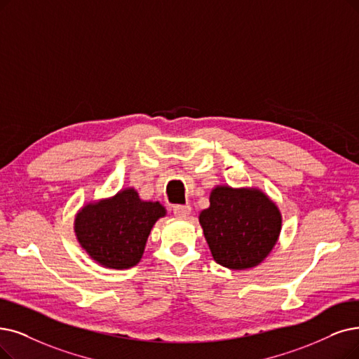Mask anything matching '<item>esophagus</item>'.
Returning <instances> with one entry per match:
<instances>
[{
    "instance_id": "obj_1",
    "label": "esophagus",
    "mask_w": 359,
    "mask_h": 359,
    "mask_svg": "<svg viewBox=\"0 0 359 359\" xmlns=\"http://www.w3.org/2000/svg\"><path fill=\"white\" fill-rule=\"evenodd\" d=\"M190 212H191V208L189 205H177V206H174V215H175V217L185 218V217H189Z\"/></svg>"
}]
</instances>
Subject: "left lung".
Returning <instances> with one entry per match:
<instances>
[{
    "instance_id": "1",
    "label": "left lung",
    "mask_w": 359,
    "mask_h": 359,
    "mask_svg": "<svg viewBox=\"0 0 359 359\" xmlns=\"http://www.w3.org/2000/svg\"><path fill=\"white\" fill-rule=\"evenodd\" d=\"M213 259L231 269L262 262L281 229L277 206L259 190L217 187L198 217Z\"/></svg>"
}]
</instances>
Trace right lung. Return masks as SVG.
Instances as JSON below:
<instances>
[{
	"label": "right lung",
	"instance_id": "1",
	"mask_svg": "<svg viewBox=\"0 0 359 359\" xmlns=\"http://www.w3.org/2000/svg\"><path fill=\"white\" fill-rule=\"evenodd\" d=\"M159 202H142L133 189L87 205L75 219V231L81 246L100 265L123 269L137 265L150 229L165 217Z\"/></svg>",
	"mask_w": 359,
	"mask_h": 359
}]
</instances>
